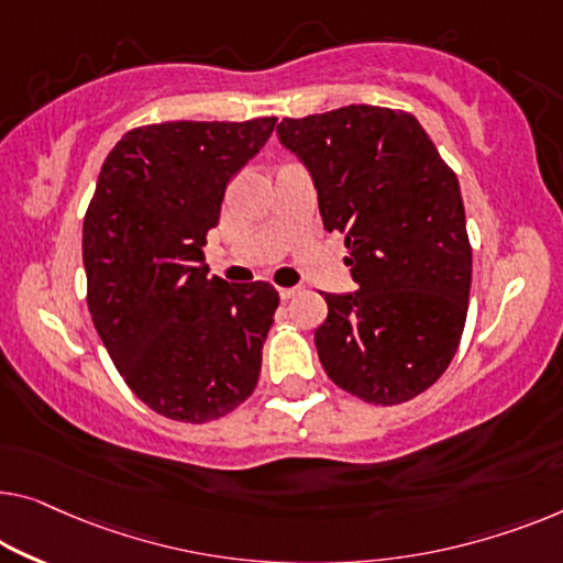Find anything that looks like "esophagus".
<instances>
[{"label": "esophagus", "mask_w": 563, "mask_h": 563, "mask_svg": "<svg viewBox=\"0 0 563 563\" xmlns=\"http://www.w3.org/2000/svg\"><path fill=\"white\" fill-rule=\"evenodd\" d=\"M300 292V288L296 285V288H278V296L283 298V300H288V298H292V296H298Z\"/></svg>", "instance_id": "34e87169"}]
</instances>
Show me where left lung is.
Instances as JSON below:
<instances>
[{"label": "left lung", "instance_id": "left-lung-1", "mask_svg": "<svg viewBox=\"0 0 563 563\" xmlns=\"http://www.w3.org/2000/svg\"><path fill=\"white\" fill-rule=\"evenodd\" d=\"M308 166L323 228L346 238L356 292H323L318 358L335 387L401 405L450 366L465 329L473 250L455 172L412 113L346 106L283 119Z\"/></svg>", "mask_w": 563, "mask_h": 563}]
</instances>
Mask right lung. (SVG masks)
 I'll use <instances>...</instances> for the list:
<instances>
[{
	"instance_id": "right-lung-1",
	"label": "right lung",
	"mask_w": 563,
	"mask_h": 563,
	"mask_svg": "<svg viewBox=\"0 0 563 563\" xmlns=\"http://www.w3.org/2000/svg\"><path fill=\"white\" fill-rule=\"evenodd\" d=\"M275 121L141 125L100 166L82 222L88 310L131 391L176 422L220 419L257 387L278 290L209 278L201 247Z\"/></svg>"
}]
</instances>
